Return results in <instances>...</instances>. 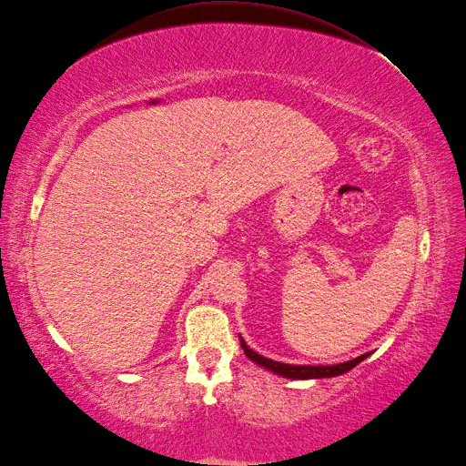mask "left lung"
Returning <instances> with one entry per match:
<instances>
[{
    "label": "left lung",
    "instance_id": "obj_1",
    "mask_svg": "<svg viewBox=\"0 0 466 466\" xmlns=\"http://www.w3.org/2000/svg\"><path fill=\"white\" fill-rule=\"evenodd\" d=\"M241 339V348L245 350V356L248 360H253L255 364H258L260 368L275 371L277 376L289 378V380H319V378H334L339 376V373H346L351 368H356L361 360H366L370 354L358 356L350 361H344V364H336V366H292V364H282V361H272L265 356H258L257 351H253L245 344V339L239 336Z\"/></svg>",
    "mask_w": 466,
    "mask_h": 466
}]
</instances>
